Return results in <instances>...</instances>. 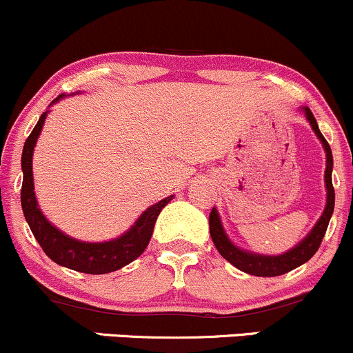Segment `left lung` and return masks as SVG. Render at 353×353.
<instances>
[{
	"mask_svg": "<svg viewBox=\"0 0 353 353\" xmlns=\"http://www.w3.org/2000/svg\"><path fill=\"white\" fill-rule=\"evenodd\" d=\"M301 111L305 112L306 121L310 123L312 130L316 134V138L320 139L321 146H323L325 153H327V168H325V188H327V203H325V210L321 214V217L318 219L316 223L313 225V229L306 234L305 239L298 242L294 248H291L290 251L278 254V256H269V254H259L252 251H245L241 249L239 245L234 244L227 236L225 229H223L221 215H219L217 208H212L210 217H208V225H210V236L214 241L215 248L221 252L223 259L229 261L232 266H236L241 271L248 272L252 276H261V278H272V276H281L284 272H290L293 269H296L301 264H305L306 261H310L313 257V254L318 251L321 244V239L325 237L327 232V227L330 219H332L333 208H335V190H333L332 185V170H333V157L332 150L327 139L323 138L320 130H318L316 119H314L313 112L308 108H301Z\"/></svg>",
	"mask_w": 353,
	"mask_h": 353,
	"instance_id": "obj_1",
	"label": "left lung"
}]
</instances>
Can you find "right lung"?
I'll list each match as a JSON object with an SVG mask.
<instances>
[{
  "mask_svg": "<svg viewBox=\"0 0 353 353\" xmlns=\"http://www.w3.org/2000/svg\"><path fill=\"white\" fill-rule=\"evenodd\" d=\"M63 97L65 96L60 94L57 99L52 101L50 105H54L55 102L63 99ZM48 112H50V109H47L40 116L32 134L25 141L23 153H21V170H23L21 208H23L26 222H28L33 236H35L37 242L41 245L45 254L60 266L85 272V274H105V272L117 271V269L124 268L126 264L138 259L145 252L148 242L153 236L154 222H157L158 215H160L166 203L172 202L173 195L148 207L123 236L111 239V241L85 242L67 236L65 232L57 229L54 223L45 217L43 212L40 210L35 196V185H33V151H35L37 139H39Z\"/></svg>",
  "mask_w": 353,
  "mask_h": 353,
  "instance_id": "1",
  "label": "right lung"
}]
</instances>
